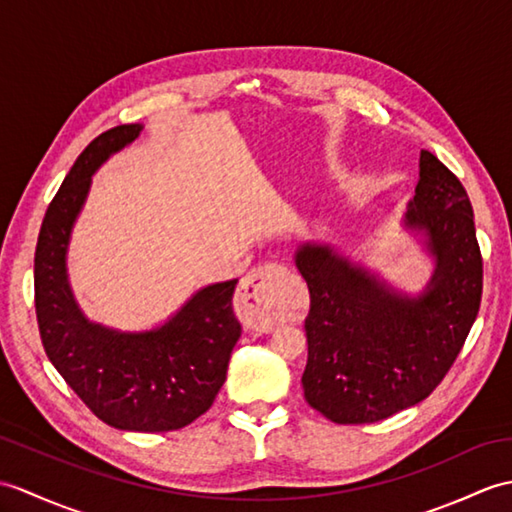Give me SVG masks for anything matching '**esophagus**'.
Segmentation results:
<instances>
[{
  "instance_id": "esophagus-1",
  "label": "esophagus",
  "mask_w": 512,
  "mask_h": 512,
  "mask_svg": "<svg viewBox=\"0 0 512 512\" xmlns=\"http://www.w3.org/2000/svg\"><path fill=\"white\" fill-rule=\"evenodd\" d=\"M285 272L279 264H264L248 272L237 290L242 320L253 331H270L279 305V279Z\"/></svg>"
}]
</instances>
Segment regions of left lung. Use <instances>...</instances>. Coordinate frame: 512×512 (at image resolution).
<instances>
[{
    "label": "left lung",
    "mask_w": 512,
    "mask_h": 512,
    "mask_svg": "<svg viewBox=\"0 0 512 512\" xmlns=\"http://www.w3.org/2000/svg\"><path fill=\"white\" fill-rule=\"evenodd\" d=\"M401 224L434 261L419 294L392 288L331 244L301 242L294 251L310 290L301 384L305 401L334 423H375L430 397L478 316L482 257L471 202L427 150Z\"/></svg>",
    "instance_id": "8db88e82"
}]
</instances>
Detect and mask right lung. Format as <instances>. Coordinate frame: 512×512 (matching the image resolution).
I'll list each match as a JSON object with an SVG mask.
<instances>
[{"instance_id": "obj_1", "label": "right lung", "mask_w": 512, "mask_h": 512, "mask_svg": "<svg viewBox=\"0 0 512 512\" xmlns=\"http://www.w3.org/2000/svg\"><path fill=\"white\" fill-rule=\"evenodd\" d=\"M141 130V124L106 130L71 165L41 224L34 305L47 358L95 417L126 432H170L205 414L227 379L242 336L233 314L237 279L205 285L157 327L122 331L85 316L67 275L71 231L91 176Z\"/></svg>"}]
</instances>
